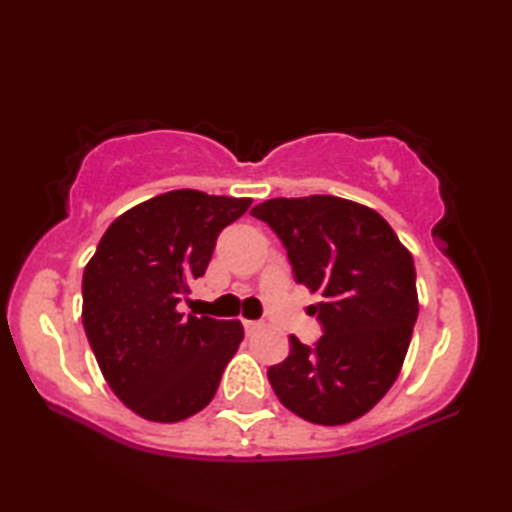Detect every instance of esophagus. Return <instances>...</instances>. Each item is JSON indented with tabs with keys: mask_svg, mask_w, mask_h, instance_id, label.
I'll use <instances>...</instances> for the list:
<instances>
[{
	"mask_svg": "<svg viewBox=\"0 0 512 512\" xmlns=\"http://www.w3.org/2000/svg\"><path fill=\"white\" fill-rule=\"evenodd\" d=\"M264 327V323L262 320H248V318H244V329L248 334H253V332H257V329H262Z\"/></svg>",
	"mask_w": 512,
	"mask_h": 512,
	"instance_id": "34e87169",
	"label": "esophagus"
}]
</instances>
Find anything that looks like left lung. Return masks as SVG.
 <instances>
[{
    "label": "left lung",
    "mask_w": 512,
    "mask_h": 512,
    "mask_svg": "<svg viewBox=\"0 0 512 512\" xmlns=\"http://www.w3.org/2000/svg\"><path fill=\"white\" fill-rule=\"evenodd\" d=\"M250 214L282 239L296 280L323 296L314 314L325 334L314 348L291 334L289 357L268 368L277 400L325 427L361 418L409 352L420 309L413 255L384 216L348 198H271Z\"/></svg>",
    "instance_id": "1"
}]
</instances>
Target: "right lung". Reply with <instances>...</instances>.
Here are the masks:
<instances>
[{"label":"right lung","instance_id":"obj_1","mask_svg":"<svg viewBox=\"0 0 512 512\" xmlns=\"http://www.w3.org/2000/svg\"><path fill=\"white\" fill-rule=\"evenodd\" d=\"M253 198L173 189L110 223L83 271V327L108 381L128 409L180 422L216 395L244 341L239 320L183 316L189 282L205 273L219 232Z\"/></svg>","mask_w":512,"mask_h":512}]
</instances>
